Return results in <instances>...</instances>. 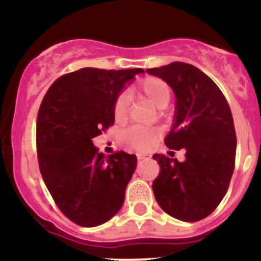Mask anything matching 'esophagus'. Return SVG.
<instances>
[{"instance_id":"esophagus-1","label":"esophagus","mask_w":261,"mask_h":261,"mask_svg":"<svg viewBox=\"0 0 261 261\" xmlns=\"http://www.w3.org/2000/svg\"><path fill=\"white\" fill-rule=\"evenodd\" d=\"M148 158H150V155H148V154L138 153V159H139V161H141V159H148Z\"/></svg>"}]
</instances>
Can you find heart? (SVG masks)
Masks as SVG:
<instances>
[{"label": "heart", "mask_w": 261, "mask_h": 261, "mask_svg": "<svg viewBox=\"0 0 261 261\" xmlns=\"http://www.w3.org/2000/svg\"><path fill=\"white\" fill-rule=\"evenodd\" d=\"M140 94H143L154 107L163 110L168 106L171 100V89L163 80L158 77H146L136 88ZM127 107V97L122 95L115 103V117L116 120H122L126 115ZM158 138V133L154 128L145 127H130L122 134V139L126 144L139 150L149 149Z\"/></svg>", "instance_id": "b5f03b06"}]
</instances>
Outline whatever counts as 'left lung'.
<instances>
[{
    "mask_svg": "<svg viewBox=\"0 0 261 261\" xmlns=\"http://www.w3.org/2000/svg\"><path fill=\"white\" fill-rule=\"evenodd\" d=\"M146 72L166 82L176 98L164 143L186 150L184 162L154 154L161 167L154 196L173 218L198 222L219 205L233 173L237 141L231 110L216 83L190 63L172 62Z\"/></svg>",
    "mask_w": 261,
    "mask_h": 261,
    "instance_id": "left-lung-1",
    "label": "left lung"
}]
</instances>
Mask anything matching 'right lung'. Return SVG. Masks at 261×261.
<instances>
[{
    "instance_id": "obj_1",
    "label": "right lung",
    "mask_w": 261,
    "mask_h": 261,
    "mask_svg": "<svg viewBox=\"0 0 261 261\" xmlns=\"http://www.w3.org/2000/svg\"><path fill=\"white\" fill-rule=\"evenodd\" d=\"M143 69L84 67L56 80L37 118L39 169L60 211L82 227H97L120 212L136 169L135 154L106 158L93 138L115 123V103Z\"/></svg>"
}]
</instances>
